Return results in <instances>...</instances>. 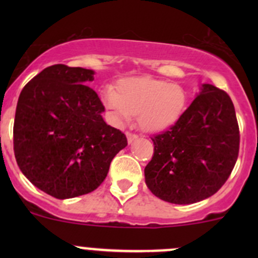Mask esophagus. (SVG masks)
I'll use <instances>...</instances> for the list:
<instances>
[{
  "label": "esophagus",
  "mask_w": 258,
  "mask_h": 258,
  "mask_svg": "<svg viewBox=\"0 0 258 258\" xmlns=\"http://www.w3.org/2000/svg\"><path fill=\"white\" fill-rule=\"evenodd\" d=\"M126 136H127V142H128V145H131L132 142L136 141V140H137V135L131 134V132H127Z\"/></svg>",
  "instance_id": "obj_1"
}]
</instances>
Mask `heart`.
<instances>
[{"label": "heart", "mask_w": 258, "mask_h": 258, "mask_svg": "<svg viewBox=\"0 0 258 258\" xmlns=\"http://www.w3.org/2000/svg\"><path fill=\"white\" fill-rule=\"evenodd\" d=\"M102 103L117 124L126 123L137 114L146 132L167 130L178 121L187 103V93L178 83L150 76L127 77L117 82L116 92L102 91Z\"/></svg>", "instance_id": "heart-1"}]
</instances>
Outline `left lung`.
<instances>
[{"label": "left lung", "instance_id": "left-lung-1", "mask_svg": "<svg viewBox=\"0 0 258 258\" xmlns=\"http://www.w3.org/2000/svg\"><path fill=\"white\" fill-rule=\"evenodd\" d=\"M152 141V160L145 167L150 191L176 205L209 199L227 181L238 157L240 131L230 96L204 83L178 121Z\"/></svg>", "mask_w": 258, "mask_h": 258}]
</instances>
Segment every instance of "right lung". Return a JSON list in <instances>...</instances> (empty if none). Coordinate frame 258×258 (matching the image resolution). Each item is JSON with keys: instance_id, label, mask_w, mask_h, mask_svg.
<instances>
[{"instance_id": "obj_1", "label": "right lung", "mask_w": 258, "mask_h": 258, "mask_svg": "<svg viewBox=\"0 0 258 258\" xmlns=\"http://www.w3.org/2000/svg\"><path fill=\"white\" fill-rule=\"evenodd\" d=\"M95 71L53 64L21 91L14 124L17 165L28 181L59 200L95 191L127 146L102 118L97 93L85 83Z\"/></svg>"}]
</instances>
